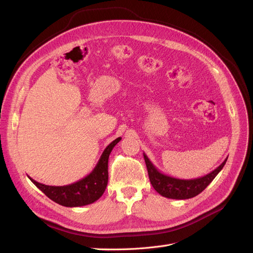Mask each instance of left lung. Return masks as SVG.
Wrapping results in <instances>:
<instances>
[{"instance_id":"obj_1","label":"left lung","mask_w":253,"mask_h":253,"mask_svg":"<svg viewBox=\"0 0 253 253\" xmlns=\"http://www.w3.org/2000/svg\"><path fill=\"white\" fill-rule=\"evenodd\" d=\"M143 158L145 166H147L149 178L153 188L162 196L172 198V200H188V198H192L203 192L209 186V183L215 178V176L223 169L227 162L226 158L223 164L218 166L215 170H213L209 174L202 176V177L194 179H179L160 172L151 163V160L144 153Z\"/></svg>"}]
</instances>
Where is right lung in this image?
<instances>
[{
    "label": "right lung",
    "instance_id": "obj_1",
    "mask_svg": "<svg viewBox=\"0 0 253 253\" xmlns=\"http://www.w3.org/2000/svg\"><path fill=\"white\" fill-rule=\"evenodd\" d=\"M121 140L120 137L106 147L94 170L85 177L67 186H47L33 179L35 185L55 203L64 207H82L93 204L104 193L108 186L109 157L113 148Z\"/></svg>",
    "mask_w": 253,
    "mask_h": 253
}]
</instances>
